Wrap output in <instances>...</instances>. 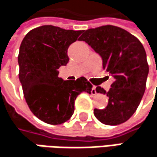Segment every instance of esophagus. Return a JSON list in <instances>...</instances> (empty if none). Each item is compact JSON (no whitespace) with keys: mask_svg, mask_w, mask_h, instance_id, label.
Here are the masks:
<instances>
[{"mask_svg":"<svg viewBox=\"0 0 157 157\" xmlns=\"http://www.w3.org/2000/svg\"><path fill=\"white\" fill-rule=\"evenodd\" d=\"M91 94H92V95H96V94H97V90H96V87H95V86H93V88H92Z\"/></svg>","mask_w":157,"mask_h":157,"instance_id":"1","label":"esophagus"}]
</instances>
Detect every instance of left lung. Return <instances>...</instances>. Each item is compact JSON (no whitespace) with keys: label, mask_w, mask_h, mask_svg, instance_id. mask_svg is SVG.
I'll return each mask as SVG.
<instances>
[{"label":"left lung","mask_w":157,"mask_h":157,"mask_svg":"<svg viewBox=\"0 0 157 157\" xmlns=\"http://www.w3.org/2000/svg\"><path fill=\"white\" fill-rule=\"evenodd\" d=\"M79 40L87 42L102 59L103 68L114 78L106 94L108 104L94 109L95 117L103 124L116 126L128 120L138 108L146 90L148 64L142 43L128 31L106 25L83 31Z\"/></svg>","instance_id":"8db88e82"}]
</instances>
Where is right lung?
Listing matches in <instances>:
<instances>
[{
  "instance_id": "add662e5",
  "label": "right lung",
  "mask_w": 157,
  "mask_h": 157,
  "mask_svg": "<svg viewBox=\"0 0 157 157\" xmlns=\"http://www.w3.org/2000/svg\"><path fill=\"white\" fill-rule=\"evenodd\" d=\"M82 32L44 25L31 29L21 41L18 63L24 98L34 116L47 124L68 121L77 97L91 93L92 85L84 77L77 80L59 78L58 69L69 60V45Z\"/></svg>"
}]
</instances>
